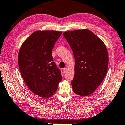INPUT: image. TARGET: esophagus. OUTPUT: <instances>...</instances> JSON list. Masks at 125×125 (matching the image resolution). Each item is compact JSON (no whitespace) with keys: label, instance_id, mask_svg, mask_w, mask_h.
<instances>
[{"label":"esophagus","instance_id":"1","mask_svg":"<svg viewBox=\"0 0 125 125\" xmlns=\"http://www.w3.org/2000/svg\"><path fill=\"white\" fill-rule=\"evenodd\" d=\"M67 68L65 67V68H64V69H63V72L64 73H65L67 72Z\"/></svg>","mask_w":125,"mask_h":125}]
</instances>
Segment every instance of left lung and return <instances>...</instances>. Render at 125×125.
Segmentation results:
<instances>
[{
  "mask_svg": "<svg viewBox=\"0 0 125 125\" xmlns=\"http://www.w3.org/2000/svg\"><path fill=\"white\" fill-rule=\"evenodd\" d=\"M64 37L75 58V75L71 82L73 91L81 96L93 93L105 78L108 54L104 43L88 29L66 31Z\"/></svg>",
  "mask_w": 125,
  "mask_h": 125,
  "instance_id": "1",
  "label": "left lung"
}]
</instances>
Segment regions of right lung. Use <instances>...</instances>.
Wrapping results in <instances>:
<instances>
[{
  "instance_id": "obj_1",
  "label": "right lung",
  "mask_w": 125,
  "mask_h": 125,
  "mask_svg": "<svg viewBox=\"0 0 125 125\" xmlns=\"http://www.w3.org/2000/svg\"><path fill=\"white\" fill-rule=\"evenodd\" d=\"M61 34L54 30L36 31L26 39L19 50L21 76L29 90L42 98L54 95L62 80L52 55V50Z\"/></svg>"
}]
</instances>
